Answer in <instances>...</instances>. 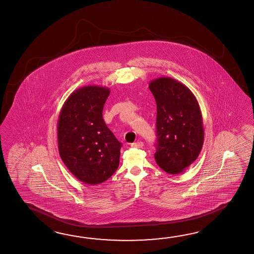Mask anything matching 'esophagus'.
Instances as JSON below:
<instances>
[{
	"label": "esophagus",
	"mask_w": 254,
	"mask_h": 254,
	"mask_svg": "<svg viewBox=\"0 0 254 254\" xmlns=\"http://www.w3.org/2000/svg\"><path fill=\"white\" fill-rule=\"evenodd\" d=\"M143 146H144L143 142H135V143L131 144V147H134V148H142Z\"/></svg>",
	"instance_id": "34e87169"
}]
</instances>
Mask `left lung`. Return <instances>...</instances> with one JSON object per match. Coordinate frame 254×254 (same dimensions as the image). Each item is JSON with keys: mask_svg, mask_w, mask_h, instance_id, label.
Returning <instances> with one entry per match:
<instances>
[{"mask_svg": "<svg viewBox=\"0 0 254 254\" xmlns=\"http://www.w3.org/2000/svg\"><path fill=\"white\" fill-rule=\"evenodd\" d=\"M157 103L155 159L165 172H183L197 159L204 142L202 115L186 85L171 77L153 79L148 85Z\"/></svg>", "mask_w": 254, "mask_h": 254, "instance_id": "8db88e82", "label": "left lung"}]
</instances>
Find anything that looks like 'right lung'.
<instances>
[{"mask_svg": "<svg viewBox=\"0 0 254 254\" xmlns=\"http://www.w3.org/2000/svg\"><path fill=\"white\" fill-rule=\"evenodd\" d=\"M110 89L80 87L64 103L57 122L58 150L63 162L77 180L98 185L118 169L122 144L103 119Z\"/></svg>", "mask_w": 254, "mask_h": 254, "instance_id": "obj_1", "label": "right lung"}]
</instances>
